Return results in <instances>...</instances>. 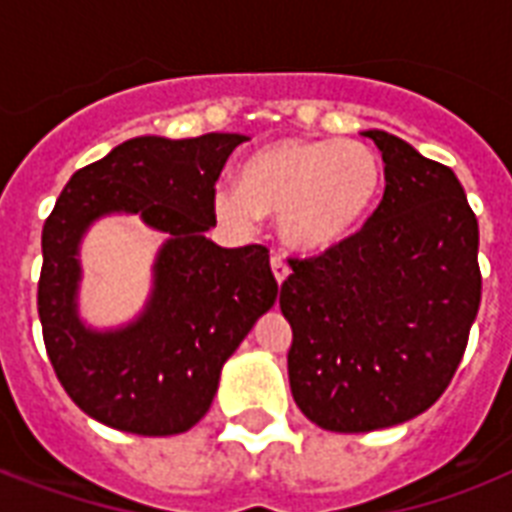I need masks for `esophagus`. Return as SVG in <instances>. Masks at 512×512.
I'll return each instance as SVG.
<instances>
[{"instance_id": "34e87169", "label": "esophagus", "mask_w": 512, "mask_h": 512, "mask_svg": "<svg viewBox=\"0 0 512 512\" xmlns=\"http://www.w3.org/2000/svg\"><path fill=\"white\" fill-rule=\"evenodd\" d=\"M271 268H273V276H276V281H284L289 276V265H287V260H284V257L281 255H273L271 257Z\"/></svg>"}]
</instances>
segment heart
I'll use <instances>...</instances> for the list:
<instances>
[{"label":"heart","instance_id":"1","mask_svg":"<svg viewBox=\"0 0 512 512\" xmlns=\"http://www.w3.org/2000/svg\"><path fill=\"white\" fill-rule=\"evenodd\" d=\"M380 183V162L364 143L287 138L249 156L241 185H217L215 212L239 231H252L263 212L279 215L287 244L321 252L361 228Z\"/></svg>","mask_w":512,"mask_h":512}]
</instances>
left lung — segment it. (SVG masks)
<instances>
[{"mask_svg": "<svg viewBox=\"0 0 512 512\" xmlns=\"http://www.w3.org/2000/svg\"><path fill=\"white\" fill-rule=\"evenodd\" d=\"M385 193L364 228L289 260V388L335 433H369L436 404L462 361L478 305V220L460 180L406 140L366 130Z\"/></svg>", "mask_w": 512, "mask_h": 512, "instance_id": "obj_1", "label": "left lung"}]
</instances>
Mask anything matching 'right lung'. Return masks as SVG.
<instances>
[{
  "label": "right lung",
  "mask_w": 512,
  "mask_h": 512,
  "mask_svg": "<svg viewBox=\"0 0 512 512\" xmlns=\"http://www.w3.org/2000/svg\"><path fill=\"white\" fill-rule=\"evenodd\" d=\"M247 135L132 138L74 172L42 231L39 321L44 345L79 409L108 428L175 436L209 412L223 364L276 303L268 249H225L215 225V183ZM138 214L168 233L144 311L116 330L78 313L83 233L100 216Z\"/></svg>",
  "instance_id": "obj_1"
}]
</instances>
